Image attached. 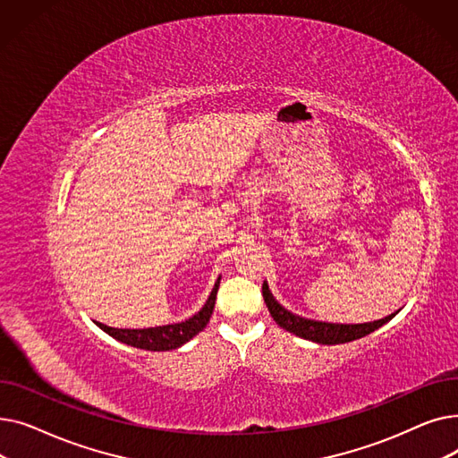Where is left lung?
<instances>
[{"mask_svg":"<svg viewBox=\"0 0 458 458\" xmlns=\"http://www.w3.org/2000/svg\"><path fill=\"white\" fill-rule=\"evenodd\" d=\"M261 293H263V299H266V304L269 308L271 318L276 321L278 327L299 335V338L316 342V344H321V345H338V344H347V342H352V340H358V338H364V335L371 334L373 330H377L384 323H388L397 314V311H395V314L384 318V319H378V321H373V323H360V325L323 323V321H314V319H306V318L295 316V314H292L290 310H285L282 304L276 302V299L269 292L267 282H263Z\"/></svg>","mask_w":458,"mask_h":458,"instance_id":"1","label":"left lung"}]
</instances>
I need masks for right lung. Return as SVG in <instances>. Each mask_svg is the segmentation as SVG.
I'll return each mask as SVG.
<instances>
[{
	"instance_id": "right-lung-1",
	"label": "right lung",
	"mask_w": 458,
	"mask_h": 458,
	"mask_svg": "<svg viewBox=\"0 0 458 458\" xmlns=\"http://www.w3.org/2000/svg\"><path fill=\"white\" fill-rule=\"evenodd\" d=\"M221 276L216 278L213 290L209 293V299L202 306L200 311H197L195 316L189 318L187 321L174 323V325H163V327H152V328H113L104 323H96L104 332L113 335L114 340L123 342L126 345L144 349V351H173L187 344L191 338L206 328L209 323V318L213 314L215 308V299H216V290H219Z\"/></svg>"
}]
</instances>
